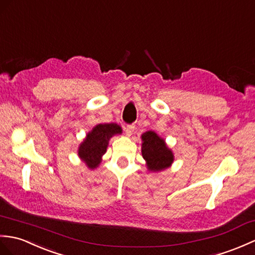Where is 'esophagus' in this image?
<instances>
[{
  "instance_id": "esophagus-1",
  "label": "esophagus",
  "mask_w": 255,
  "mask_h": 255,
  "mask_svg": "<svg viewBox=\"0 0 255 255\" xmlns=\"http://www.w3.org/2000/svg\"><path fill=\"white\" fill-rule=\"evenodd\" d=\"M134 131V125L133 124H130V125H127L126 128H125V132H126V135H128V137H130Z\"/></svg>"
}]
</instances>
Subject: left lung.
I'll list each match as a JSON object with an SVG mask.
<instances>
[{"label": "left lung", "instance_id": "left-lung-1", "mask_svg": "<svg viewBox=\"0 0 255 255\" xmlns=\"http://www.w3.org/2000/svg\"><path fill=\"white\" fill-rule=\"evenodd\" d=\"M142 156L150 170H163L170 166L174 155L162 138L153 131L142 134Z\"/></svg>", "mask_w": 255, "mask_h": 255}]
</instances>
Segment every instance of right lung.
<instances>
[{
    "mask_svg": "<svg viewBox=\"0 0 255 255\" xmlns=\"http://www.w3.org/2000/svg\"><path fill=\"white\" fill-rule=\"evenodd\" d=\"M117 133H122V128L117 124H100L87 134L79 146L78 154L89 168H96L101 163V156L106 151L110 138Z\"/></svg>",
    "mask_w": 255,
    "mask_h": 255,
    "instance_id": "add662e5",
    "label": "right lung"
}]
</instances>
